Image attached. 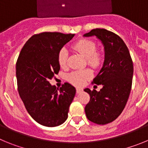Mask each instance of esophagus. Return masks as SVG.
I'll return each instance as SVG.
<instances>
[{"instance_id":"obj_1","label":"esophagus","mask_w":148,"mask_h":148,"mask_svg":"<svg viewBox=\"0 0 148 148\" xmlns=\"http://www.w3.org/2000/svg\"><path fill=\"white\" fill-rule=\"evenodd\" d=\"M82 91H83V89H82V88H76V92H77V93H81Z\"/></svg>"}]
</instances>
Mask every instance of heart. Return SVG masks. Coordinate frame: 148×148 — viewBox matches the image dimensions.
Returning a JSON list of instances; mask_svg holds the SVG:
<instances>
[{
    "instance_id": "1",
    "label": "heart",
    "mask_w": 148,
    "mask_h": 148,
    "mask_svg": "<svg viewBox=\"0 0 148 148\" xmlns=\"http://www.w3.org/2000/svg\"><path fill=\"white\" fill-rule=\"evenodd\" d=\"M73 48L84 58L87 59V64L92 67H98L102 61V56L96 52V44L89 39H81L73 45ZM68 51L65 47L59 51L58 61L60 66L65 67L67 64ZM92 76L90 70L73 71L67 75V81L75 86H82L86 81Z\"/></svg>"
}]
</instances>
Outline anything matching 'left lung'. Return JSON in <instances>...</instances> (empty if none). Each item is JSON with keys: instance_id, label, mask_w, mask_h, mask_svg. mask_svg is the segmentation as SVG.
<instances>
[{"instance_id": "left-lung-1", "label": "left lung", "mask_w": 148, "mask_h": 148, "mask_svg": "<svg viewBox=\"0 0 148 148\" xmlns=\"http://www.w3.org/2000/svg\"><path fill=\"white\" fill-rule=\"evenodd\" d=\"M84 37L95 36L104 49V61L92 83L102 88L100 91L84 89L90 100L86 105L87 118L98 125H106L118 118L130 95L133 64L130 52L122 39L105 29H94Z\"/></svg>"}]
</instances>
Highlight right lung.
<instances>
[{"label": "right lung", "mask_w": 148, "mask_h": 148, "mask_svg": "<svg viewBox=\"0 0 148 148\" xmlns=\"http://www.w3.org/2000/svg\"><path fill=\"white\" fill-rule=\"evenodd\" d=\"M75 34L42 32L32 35L22 48L16 63L18 92L29 114L46 127H56L68 117L76 90L64 83L60 89L49 83L58 74L59 51Z\"/></svg>", "instance_id": "add662e5"}]
</instances>
